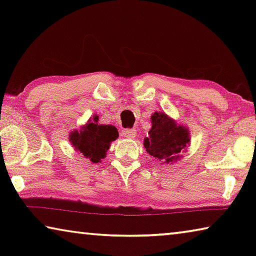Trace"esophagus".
I'll list each match as a JSON object with an SVG mask.
<instances>
[{"label": "esophagus", "instance_id": "34e87169", "mask_svg": "<svg viewBox=\"0 0 256 256\" xmlns=\"http://www.w3.org/2000/svg\"><path fill=\"white\" fill-rule=\"evenodd\" d=\"M136 136V131L134 128H126L122 132V136L126 138H133Z\"/></svg>", "mask_w": 256, "mask_h": 256}]
</instances>
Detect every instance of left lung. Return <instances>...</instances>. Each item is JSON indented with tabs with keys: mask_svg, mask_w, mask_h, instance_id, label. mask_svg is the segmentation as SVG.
Masks as SVG:
<instances>
[{
	"mask_svg": "<svg viewBox=\"0 0 256 256\" xmlns=\"http://www.w3.org/2000/svg\"><path fill=\"white\" fill-rule=\"evenodd\" d=\"M190 144V134L186 125L177 123L164 112H154L151 115V128L144 146L146 152L162 162L160 164L178 162L180 152H184Z\"/></svg>",
	"mask_w": 256,
	"mask_h": 256,
	"instance_id": "obj_1",
	"label": "left lung"
}]
</instances>
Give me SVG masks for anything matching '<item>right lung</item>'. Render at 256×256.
<instances>
[{
    "mask_svg": "<svg viewBox=\"0 0 256 256\" xmlns=\"http://www.w3.org/2000/svg\"><path fill=\"white\" fill-rule=\"evenodd\" d=\"M98 116L86 120L79 130H73L68 141L78 154L89 159L94 164L100 162L106 157L110 144L118 138V131L114 125L99 124Z\"/></svg>",
    "mask_w": 256,
    "mask_h": 256,
    "instance_id": "1",
    "label": "right lung"
}]
</instances>
